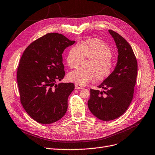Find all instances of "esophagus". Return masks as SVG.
<instances>
[{"label":"esophagus","mask_w":155,"mask_h":155,"mask_svg":"<svg viewBox=\"0 0 155 155\" xmlns=\"http://www.w3.org/2000/svg\"><path fill=\"white\" fill-rule=\"evenodd\" d=\"M75 89H83V87L81 86L80 85H79V84H75Z\"/></svg>","instance_id":"34e87169"}]
</instances>
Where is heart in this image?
Segmentation results:
<instances>
[{
    "instance_id": "1",
    "label": "heart",
    "mask_w": 155,
    "mask_h": 155,
    "mask_svg": "<svg viewBox=\"0 0 155 155\" xmlns=\"http://www.w3.org/2000/svg\"><path fill=\"white\" fill-rule=\"evenodd\" d=\"M112 52L105 43L96 38L90 39L81 44H77L70 49L66 63L70 68H76L84 58L91 59L88 69L77 68L68 75L69 81L79 85H85L96 78L102 81L108 78L113 71Z\"/></svg>"
}]
</instances>
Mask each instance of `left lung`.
Wrapping results in <instances>:
<instances>
[{
	"instance_id": "left-lung-1",
	"label": "left lung",
	"mask_w": 155,
	"mask_h": 155,
	"mask_svg": "<svg viewBox=\"0 0 155 155\" xmlns=\"http://www.w3.org/2000/svg\"><path fill=\"white\" fill-rule=\"evenodd\" d=\"M109 33L118 49V60L111 75L97 87L91 89L88 107L91 112L103 121L115 120L126 111L134 95L137 74V62L130 44L118 33Z\"/></svg>"
}]
</instances>
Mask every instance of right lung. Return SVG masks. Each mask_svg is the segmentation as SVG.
I'll list each match as a JSON object with an SVG mask.
<instances>
[{
    "mask_svg": "<svg viewBox=\"0 0 155 155\" xmlns=\"http://www.w3.org/2000/svg\"><path fill=\"white\" fill-rule=\"evenodd\" d=\"M75 41L49 33L25 50L17 71L21 103L30 117L42 124L57 122L68 108L73 83H59L65 75L62 54Z\"/></svg>",
    "mask_w": 155,
    "mask_h": 155,
    "instance_id": "1",
    "label": "right lung"
}]
</instances>
